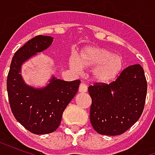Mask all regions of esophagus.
<instances>
[{"mask_svg":"<svg viewBox=\"0 0 155 155\" xmlns=\"http://www.w3.org/2000/svg\"><path fill=\"white\" fill-rule=\"evenodd\" d=\"M87 91V85L84 83H81L80 84V87H79V92L81 93H85Z\"/></svg>","mask_w":155,"mask_h":155,"instance_id":"esophagus-1","label":"esophagus"}]
</instances>
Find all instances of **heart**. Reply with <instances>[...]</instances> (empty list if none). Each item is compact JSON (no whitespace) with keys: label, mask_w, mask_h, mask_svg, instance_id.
<instances>
[{"label":"heart","mask_w":155,"mask_h":155,"mask_svg":"<svg viewBox=\"0 0 155 155\" xmlns=\"http://www.w3.org/2000/svg\"><path fill=\"white\" fill-rule=\"evenodd\" d=\"M70 66L74 71L94 67L91 71V79L99 84H109L120 74L124 67L121 56L114 54L106 48L87 46L78 54L77 59L71 58Z\"/></svg>","instance_id":"1"}]
</instances>
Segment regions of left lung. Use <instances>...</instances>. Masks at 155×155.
Listing matches in <instances>:
<instances>
[{"mask_svg": "<svg viewBox=\"0 0 155 155\" xmlns=\"http://www.w3.org/2000/svg\"><path fill=\"white\" fill-rule=\"evenodd\" d=\"M92 100L91 122L104 135H119L130 129L142 114L147 94V81L140 64L124 69L110 84L88 88Z\"/></svg>", "mask_w": 155, "mask_h": 155, "instance_id": "8db88e82", "label": "left lung"}]
</instances>
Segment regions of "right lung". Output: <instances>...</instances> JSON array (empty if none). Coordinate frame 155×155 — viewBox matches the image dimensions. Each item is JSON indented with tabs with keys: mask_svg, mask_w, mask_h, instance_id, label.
<instances>
[{
	"mask_svg": "<svg viewBox=\"0 0 155 155\" xmlns=\"http://www.w3.org/2000/svg\"><path fill=\"white\" fill-rule=\"evenodd\" d=\"M54 38L37 35L15 53L7 76V92L14 116L35 134L57 130L64 109L76 94L81 81H65L52 75L45 86L35 88L25 82L21 66L25 61L51 46Z\"/></svg>",
	"mask_w": 155,
	"mask_h": 155,
	"instance_id": "right-lung-1",
	"label": "right lung"
}]
</instances>
